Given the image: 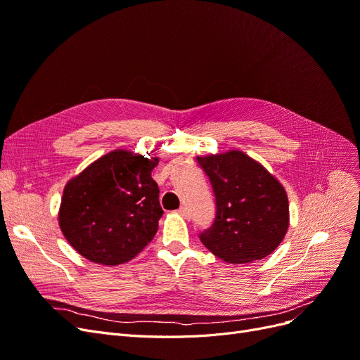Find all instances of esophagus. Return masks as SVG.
I'll use <instances>...</instances> for the list:
<instances>
[{"label": "esophagus", "instance_id": "obj_1", "mask_svg": "<svg viewBox=\"0 0 360 360\" xmlns=\"http://www.w3.org/2000/svg\"><path fill=\"white\" fill-rule=\"evenodd\" d=\"M179 213H180L183 217H186V219H189V217H191V213H189V210L186 209V207H180Z\"/></svg>", "mask_w": 360, "mask_h": 360}]
</instances>
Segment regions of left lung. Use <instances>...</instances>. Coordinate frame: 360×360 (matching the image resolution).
<instances>
[{
  "instance_id": "obj_1",
  "label": "left lung",
  "mask_w": 360,
  "mask_h": 360,
  "mask_svg": "<svg viewBox=\"0 0 360 360\" xmlns=\"http://www.w3.org/2000/svg\"><path fill=\"white\" fill-rule=\"evenodd\" d=\"M214 193L213 224L202 245L226 263L243 264L270 255L288 228V198L282 184L242 151L197 158Z\"/></svg>"
}]
</instances>
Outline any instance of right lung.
<instances>
[{"label": "right lung", "mask_w": 360, "mask_h": 360, "mask_svg": "<svg viewBox=\"0 0 360 360\" xmlns=\"http://www.w3.org/2000/svg\"><path fill=\"white\" fill-rule=\"evenodd\" d=\"M158 162L115 150L66 184L58 219L75 250L93 263L117 266L153 240L163 214L151 179Z\"/></svg>", "instance_id": "add662e5"}]
</instances>
